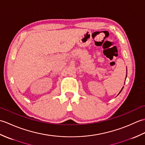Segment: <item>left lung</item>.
Instances as JSON below:
<instances>
[{
  "label": "left lung",
  "mask_w": 145,
  "mask_h": 145,
  "mask_svg": "<svg viewBox=\"0 0 145 145\" xmlns=\"http://www.w3.org/2000/svg\"><path fill=\"white\" fill-rule=\"evenodd\" d=\"M122 89H123V88H122ZM121 91H120V92H121Z\"/></svg>",
  "instance_id": "1"
}]
</instances>
